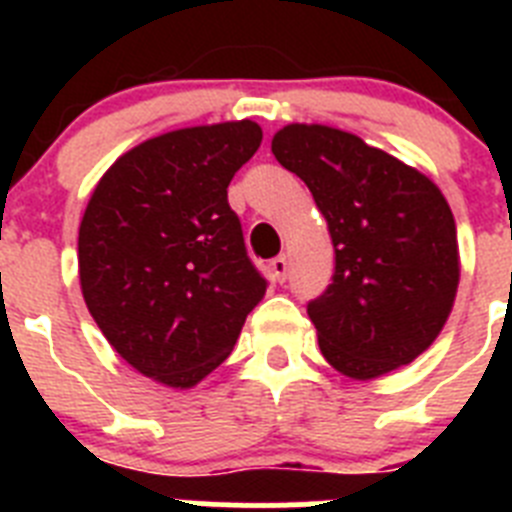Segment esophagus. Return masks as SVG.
<instances>
[{
    "instance_id": "1",
    "label": "esophagus",
    "mask_w": 512,
    "mask_h": 512,
    "mask_svg": "<svg viewBox=\"0 0 512 512\" xmlns=\"http://www.w3.org/2000/svg\"><path fill=\"white\" fill-rule=\"evenodd\" d=\"M287 256H277V259L271 261V271H274V277H277V282H284L287 279Z\"/></svg>"
}]
</instances>
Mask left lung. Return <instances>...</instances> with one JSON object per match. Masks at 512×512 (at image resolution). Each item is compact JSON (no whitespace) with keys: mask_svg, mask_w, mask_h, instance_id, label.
Wrapping results in <instances>:
<instances>
[{"mask_svg":"<svg viewBox=\"0 0 512 512\" xmlns=\"http://www.w3.org/2000/svg\"><path fill=\"white\" fill-rule=\"evenodd\" d=\"M271 153L297 174L328 223L336 271L307 305L318 346L356 382L413 364L451 315L459 241L441 189L346 130L292 122Z\"/></svg>","mask_w":512,"mask_h":512,"instance_id":"left-lung-1","label":"left lung"}]
</instances>
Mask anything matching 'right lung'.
I'll list each match as a JSON object with an SVG mask.
<instances>
[{"label": "right lung", "instance_id": "add662e5", "mask_svg": "<svg viewBox=\"0 0 512 512\" xmlns=\"http://www.w3.org/2000/svg\"><path fill=\"white\" fill-rule=\"evenodd\" d=\"M253 120L171 130L122 153L79 225V282L122 359L171 390L223 364L266 279L228 205L235 171L261 146Z\"/></svg>", "mask_w": 512, "mask_h": 512}]
</instances>
